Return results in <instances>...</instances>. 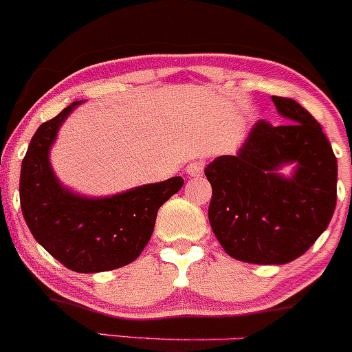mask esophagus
<instances>
[{
  "label": "esophagus",
  "instance_id": "esophagus-1",
  "mask_svg": "<svg viewBox=\"0 0 352 352\" xmlns=\"http://www.w3.org/2000/svg\"><path fill=\"white\" fill-rule=\"evenodd\" d=\"M203 170H204V163L201 162V160H192V162L187 165L186 172H187V175H190V177H201L203 175Z\"/></svg>",
  "mask_w": 352,
  "mask_h": 352
}]
</instances>
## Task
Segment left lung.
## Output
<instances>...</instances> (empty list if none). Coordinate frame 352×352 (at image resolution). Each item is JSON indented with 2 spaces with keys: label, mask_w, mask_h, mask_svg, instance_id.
Wrapping results in <instances>:
<instances>
[{
  "label": "left lung",
  "mask_w": 352,
  "mask_h": 352,
  "mask_svg": "<svg viewBox=\"0 0 352 352\" xmlns=\"http://www.w3.org/2000/svg\"><path fill=\"white\" fill-rule=\"evenodd\" d=\"M287 124L259 120L235 156L204 168L208 218L228 256L256 265H284L305 254L332 220L337 158L322 125L289 98H272ZM298 162L291 179L274 170Z\"/></svg>",
  "instance_id": "1"
}]
</instances>
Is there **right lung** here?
<instances>
[{
    "mask_svg": "<svg viewBox=\"0 0 352 352\" xmlns=\"http://www.w3.org/2000/svg\"><path fill=\"white\" fill-rule=\"evenodd\" d=\"M80 101L44 122L30 139L20 170V206L34 239L61 265L96 274L134 261L149 242L160 206L184 186L182 177L103 199L72 194L50 166L58 127Z\"/></svg>",
    "mask_w": 352,
    "mask_h": 352,
    "instance_id": "obj_1",
    "label": "right lung"
}]
</instances>
